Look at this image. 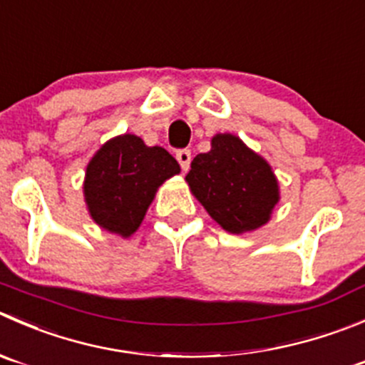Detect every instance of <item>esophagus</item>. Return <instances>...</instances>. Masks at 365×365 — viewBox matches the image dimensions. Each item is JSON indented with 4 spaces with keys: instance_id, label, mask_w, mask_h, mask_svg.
I'll use <instances>...</instances> for the list:
<instances>
[{
    "instance_id": "esophagus-1",
    "label": "esophagus",
    "mask_w": 365,
    "mask_h": 365,
    "mask_svg": "<svg viewBox=\"0 0 365 365\" xmlns=\"http://www.w3.org/2000/svg\"><path fill=\"white\" fill-rule=\"evenodd\" d=\"M176 160L180 162V165H182L183 171H187L190 165V151L189 150H180L178 153H176Z\"/></svg>"
}]
</instances>
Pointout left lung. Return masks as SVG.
Segmentation results:
<instances>
[{
    "instance_id": "left-lung-1",
    "label": "left lung",
    "mask_w": 365,
    "mask_h": 365,
    "mask_svg": "<svg viewBox=\"0 0 365 365\" xmlns=\"http://www.w3.org/2000/svg\"><path fill=\"white\" fill-rule=\"evenodd\" d=\"M210 146L190 162L185 182L192 196L228 233L240 235L267 225L280 201L269 162L233 133H215Z\"/></svg>"
}]
</instances>
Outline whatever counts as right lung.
Here are the masks:
<instances>
[{"instance_id": "obj_1", "label": "right lung", "mask_w": 365, "mask_h": 365, "mask_svg": "<svg viewBox=\"0 0 365 365\" xmlns=\"http://www.w3.org/2000/svg\"><path fill=\"white\" fill-rule=\"evenodd\" d=\"M180 173L160 146H146L133 133L112 137L88 160L83 197L100 228L128 239L139 230L158 187Z\"/></svg>"}]
</instances>
